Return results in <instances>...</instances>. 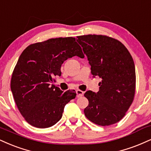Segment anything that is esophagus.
<instances>
[{"label":"esophagus","mask_w":151,"mask_h":151,"mask_svg":"<svg viewBox=\"0 0 151 151\" xmlns=\"http://www.w3.org/2000/svg\"><path fill=\"white\" fill-rule=\"evenodd\" d=\"M76 93H77V98L82 97L83 95V92L81 90H77V91H76Z\"/></svg>","instance_id":"34e87169"}]
</instances>
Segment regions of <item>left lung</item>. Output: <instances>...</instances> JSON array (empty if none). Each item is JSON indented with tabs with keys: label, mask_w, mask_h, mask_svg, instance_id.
I'll use <instances>...</instances> for the list:
<instances>
[{
	"label": "left lung",
	"mask_w": 151,
	"mask_h": 151,
	"mask_svg": "<svg viewBox=\"0 0 151 151\" xmlns=\"http://www.w3.org/2000/svg\"><path fill=\"white\" fill-rule=\"evenodd\" d=\"M91 65L93 77L102 79L97 93L87 91L86 117L101 126L121 120L133 102L136 88L135 65L120 41L103 35L77 36Z\"/></svg>",
	"instance_id": "left-lung-1"
}]
</instances>
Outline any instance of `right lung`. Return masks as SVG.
<instances>
[{
	"label": "right lung",
	"mask_w": 151,
	"mask_h": 151,
	"mask_svg": "<svg viewBox=\"0 0 151 151\" xmlns=\"http://www.w3.org/2000/svg\"><path fill=\"white\" fill-rule=\"evenodd\" d=\"M84 58L73 37L50 39L27 47L12 72L10 87L19 112L29 124L37 128L55 124L65 105L75 99L74 91H63L53 84L61 75V65L68 58Z\"/></svg>",
	"instance_id": "right-lung-1"
}]
</instances>
